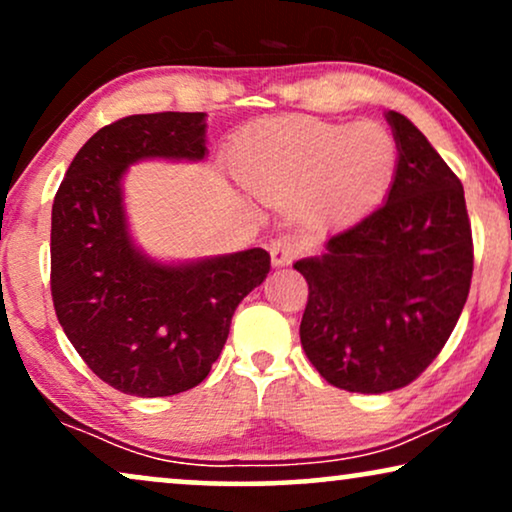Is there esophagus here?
I'll list each match as a JSON object with an SVG mask.
<instances>
[{
  "mask_svg": "<svg viewBox=\"0 0 512 512\" xmlns=\"http://www.w3.org/2000/svg\"><path fill=\"white\" fill-rule=\"evenodd\" d=\"M300 250H302V243L297 241L295 236L276 238V241H271L269 245L271 264H274V267H286V264H290L297 255H300Z\"/></svg>",
  "mask_w": 512,
  "mask_h": 512,
  "instance_id": "esophagus-1",
  "label": "esophagus"
}]
</instances>
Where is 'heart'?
<instances>
[{"label":"heart","instance_id":"obj_1","mask_svg":"<svg viewBox=\"0 0 512 512\" xmlns=\"http://www.w3.org/2000/svg\"><path fill=\"white\" fill-rule=\"evenodd\" d=\"M397 144L373 122L340 125L316 118H271L241 134L231 170L267 203L295 200L304 226L328 229L371 208L390 186Z\"/></svg>","mask_w":512,"mask_h":512}]
</instances>
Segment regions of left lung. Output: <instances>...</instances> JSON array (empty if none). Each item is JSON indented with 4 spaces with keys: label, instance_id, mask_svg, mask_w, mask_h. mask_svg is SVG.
<instances>
[{
    "label": "left lung",
    "instance_id": "8db88e82",
    "mask_svg": "<svg viewBox=\"0 0 512 512\" xmlns=\"http://www.w3.org/2000/svg\"><path fill=\"white\" fill-rule=\"evenodd\" d=\"M397 167L385 203L293 267L307 278L300 340L347 392L406 387L454 331L472 278L463 186L425 134L387 111Z\"/></svg>",
    "mask_w": 512,
    "mask_h": 512
}]
</instances>
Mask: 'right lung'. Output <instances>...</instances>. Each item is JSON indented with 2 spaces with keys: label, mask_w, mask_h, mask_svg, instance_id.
I'll return each mask as SVG.
<instances>
[{
  "label": "right lung",
  "mask_w": 512,
  "mask_h": 512,
  "mask_svg": "<svg viewBox=\"0 0 512 512\" xmlns=\"http://www.w3.org/2000/svg\"><path fill=\"white\" fill-rule=\"evenodd\" d=\"M208 115H129L99 129L70 163L51 208V297L58 323L103 383L170 397L208 378L231 316L269 274L250 248L155 260L134 241L122 181L144 160L200 163Z\"/></svg>",
  "instance_id": "right-lung-1"
}]
</instances>
